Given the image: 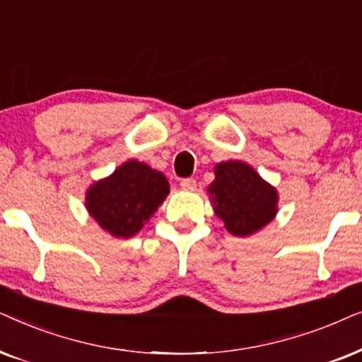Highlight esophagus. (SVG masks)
Segmentation results:
<instances>
[{"mask_svg": "<svg viewBox=\"0 0 362 362\" xmlns=\"http://www.w3.org/2000/svg\"><path fill=\"white\" fill-rule=\"evenodd\" d=\"M180 187L184 190H194L195 187H197V182L194 180V178H182Z\"/></svg>", "mask_w": 362, "mask_h": 362, "instance_id": "1", "label": "esophagus"}]
</instances>
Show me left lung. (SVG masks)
I'll return each instance as SVG.
<instances>
[{
	"instance_id": "8db88e82",
	"label": "left lung",
	"mask_w": 362,
	"mask_h": 362,
	"mask_svg": "<svg viewBox=\"0 0 362 362\" xmlns=\"http://www.w3.org/2000/svg\"><path fill=\"white\" fill-rule=\"evenodd\" d=\"M215 215L237 237L262 230L278 211V192L240 160L215 165V180L209 187Z\"/></svg>"
}]
</instances>
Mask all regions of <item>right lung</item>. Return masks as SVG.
I'll use <instances>...</instances> for the list:
<instances>
[{"label": "right lung", "instance_id": "1", "mask_svg": "<svg viewBox=\"0 0 362 362\" xmlns=\"http://www.w3.org/2000/svg\"><path fill=\"white\" fill-rule=\"evenodd\" d=\"M168 190L162 172L144 162L129 160L90 187L86 209L112 237L129 238L141 231L165 200Z\"/></svg>", "mask_w": 362, "mask_h": 362}]
</instances>
